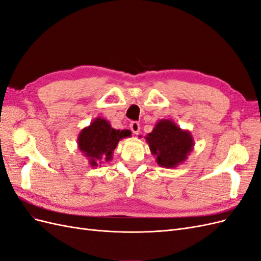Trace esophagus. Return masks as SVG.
Listing matches in <instances>:
<instances>
[{
  "label": "esophagus",
  "mask_w": 261,
  "mask_h": 261,
  "mask_svg": "<svg viewBox=\"0 0 261 261\" xmlns=\"http://www.w3.org/2000/svg\"><path fill=\"white\" fill-rule=\"evenodd\" d=\"M129 127H130V130H132L134 134H135V135H137V134H138L139 130H140V125H139V123L136 122V121L132 122V123L129 124Z\"/></svg>",
  "instance_id": "obj_1"
}]
</instances>
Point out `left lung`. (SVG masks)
<instances>
[{
  "instance_id": "1",
  "label": "left lung",
  "mask_w": 261,
  "mask_h": 261,
  "mask_svg": "<svg viewBox=\"0 0 261 261\" xmlns=\"http://www.w3.org/2000/svg\"><path fill=\"white\" fill-rule=\"evenodd\" d=\"M146 139L151 152L156 155L158 164L164 168H174L183 162L194 146L191 134L169 120L158 122Z\"/></svg>"
}]
</instances>
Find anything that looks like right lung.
<instances>
[{
	"mask_svg": "<svg viewBox=\"0 0 261 261\" xmlns=\"http://www.w3.org/2000/svg\"><path fill=\"white\" fill-rule=\"evenodd\" d=\"M130 136V130H116L103 118H96L90 126L82 130L78 136V146L89 158L92 167H97L99 161H109L112 152L122 138Z\"/></svg>",
	"mask_w": 261,
	"mask_h": 261,
	"instance_id": "right-lung-1",
	"label": "right lung"
}]
</instances>
